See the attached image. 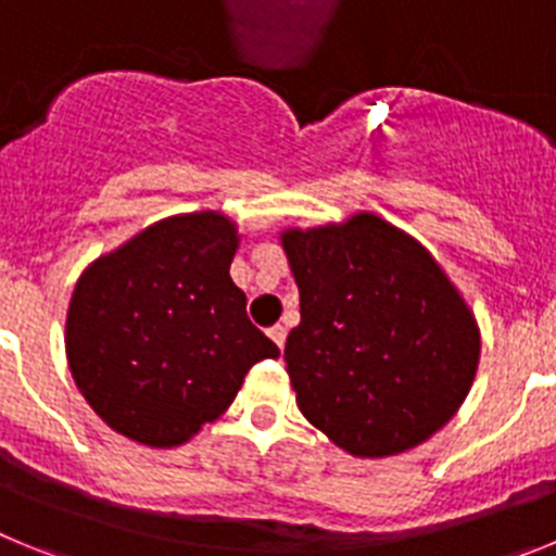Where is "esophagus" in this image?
<instances>
[{
    "instance_id": "esophagus-1",
    "label": "esophagus",
    "mask_w": 556,
    "mask_h": 556,
    "mask_svg": "<svg viewBox=\"0 0 556 556\" xmlns=\"http://www.w3.org/2000/svg\"><path fill=\"white\" fill-rule=\"evenodd\" d=\"M269 339H273L278 348H283V345H287V328L273 326V328H269Z\"/></svg>"
}]
</instances>
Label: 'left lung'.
I'll list each match as a JSON object with an SVG mask.
<instances>
[{"instance_id": "8db88e82", "label": "left lung", "mask_w": 556, "mask_h": 556, "mask_svg": "<svg viewBox=\"0 0 556 556\" xmlns=\"http://www.w3.org/2000/svg\"><path fill=\"white\" fill-rule=\"evenodd\" d=\"M278 239L301 292L283 358L303 417L358 459L426 443L465 404L481 356L448 273L372 211Z\"/></svg>"}]
</instances>
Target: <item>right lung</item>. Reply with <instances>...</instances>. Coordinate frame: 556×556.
Masks as SVG:
<instances>
[{
  "label": "right lung",
  "mask_w": 556,
  "mask_h": 556,
  "mask_svg": "<svg viewBox=\"0 0 556 556\" xmlns=\"http://www.w3.org/2000/svg\"><path fill=\"white\" fill-rule=\"evenodd\" d=\"M239 225L223 211L159 219L77 278L66 358L77 390L116 434L178 448L214 424L273 339L230 278Z\"/></svg>",
  "instance_id": "1"
}]
</instances>
